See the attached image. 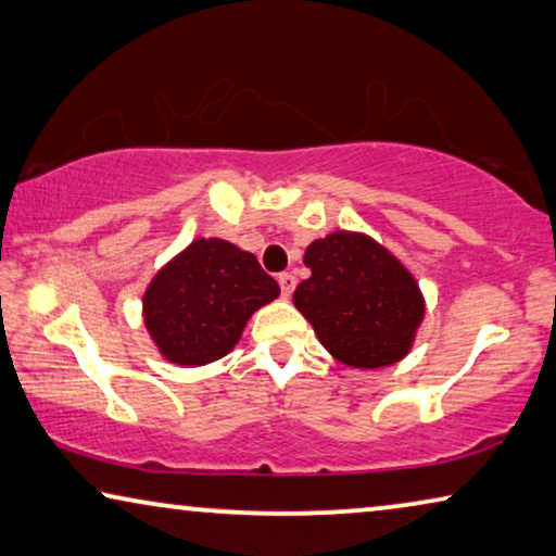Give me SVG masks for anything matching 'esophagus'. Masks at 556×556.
<instances>
[{
    "label": "esophagus",
    "mask_w": 556,
    "mask_h": 556,
    "mask_svg": "<svg viewBox=\"0 0 556 556\" xmlns=\"http://www.w3.org/2000/svg\"><path fill=\"white\" fill-rule=\"evenodd\" d=\"M278 283H280V293H283L286 298H290V293H293V290H295V276H290V273H280Z\"/></svg>",
    "instance_id": "esophagus-1"
}]
</instances>
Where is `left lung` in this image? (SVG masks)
Returning <instances> with one entry per match:
<instances>
[{
    "instance_id": "left-lung-1",
    "label": "left lung",
    "mask_w": 556,
    "mask_h": 556,
    "mask_svg": "<svg viewBox=\"0 0 556 556\" xmlns=\"http://www.w3.org/2000/svg\"><path fill=\"white\" fill-rule=\"evenodd\" d=\"M303 263L311 278L295 288L293 303L336 361L361 370L403 361L425 318V298L386 245L336 230L307 245Z\"/></svg>"
}]
</instances>
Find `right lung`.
I'll use <instances>...</instances> for the list:
<instances>
[{
  "mask_svg": "<svg viewBox=\"0 0 556 556\" xmlns=\"http://www.w3.org/2000/svg\"><path fill=\"white\" fill-rule=\"evenodd\" d=\"M280 288L255 255L220 238H195L143 293V326L168 363L208 365L228 355L258 307Z\"/></svg>",
  "mask_w": 556,
  "mask_h": 556,
  "instance_id": "right-lung-1",
  "label": "right lung"
}]
</instances>
